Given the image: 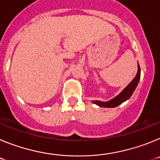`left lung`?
<instances>
[{
    "mask_svg": "<svg viewBox=\"0 0 160 160\" xmlns=\"http://www.w3.org/2000/svg\"><path fill=\"white\" fill-rule=\"evenodd\" d=\"M140 66L138 64V72H137L136 76L134 78V79L129 83L128 87H126L118 95H117L116 97L114 98H112V99L108 102L93 101V102L95 103L96 105L99 106L101 107H109V108L116 107L118 105H120V104H122L123 102L129 99L133 93H134V91H135L137 85H138V82H139V79H140Z\"/></svg>",
    "mask_w": 160,
    "mask_h": 160,
    "instance_id": "8db88e82",
    "label": "left lung"
}]
</instances>
